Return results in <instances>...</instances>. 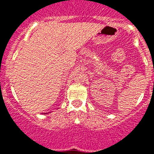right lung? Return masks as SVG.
<instances>
[{"instance_id":"1","label":"right lung","mask_w":154,"mask_h":154,"mask_svg":"<svg viewBox=\"0 0 154 154\" xmlns=\"http://www.w3.org/2000/svg\"><path fill=\"white\" fill-rule=\"evenodd\" d=\"M45 114H47V113H48V112H45ZM45 113H44V114H45Z\"/></svg>"}]
</instances>
